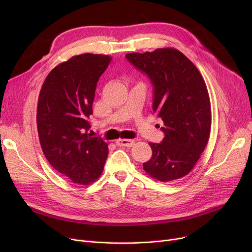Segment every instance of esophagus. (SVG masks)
<instances>
[{
  "label": "esophagus",
  "instance_id": "1",
  "mask_svg": "<svg viewBox=\"0 0 252 252\" xmlns=\"http://www.w3.org/2000/svg\"><path fill=\"white\" fill-rule=\"evenodd\" d=\"M115 144L117 146H124V147H131L135 145L134 140H129V139H118L116 140Z\"/></svg>",
  "mask_w": 252,
  "mask_h": 252
}]
</instances>
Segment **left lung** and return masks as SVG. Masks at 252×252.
Segmentation results:
<instances>
[{
    "mask_svg": "<svg viewBox=\"0 0 252 252\" xmlns=\"http://www.w3.org/2000/svg\"><path fill=\"white\" fill-rule=\"evenodd\" d=\"M126 59L146 73L154 88L153 110L163 126L161 143H149L151 178L170 182L188 175L208 143L211 108L204 79L193 62L174 48L128 53Z\"/></svg>",
    "mask_w": 252,
    "mask_h": 252,
    "instance_id": "obj_1",
    "label": "left lung"
}]
</instances>
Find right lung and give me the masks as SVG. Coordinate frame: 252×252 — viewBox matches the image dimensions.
I'll return each mask as SVG.
<instances>
[{
    "label": "right lung",
    "mask_w": 252,
    "mask_h": 252,
    "mask_svg": "<svg viewBox=\"0 0 252 252\" xmlns=\"http://www.w3.org/2000/svg\"><path fill=\"white\" fill-rule=\"evenodd\" d=\"M111 57L76 55L58 64L46 77L36 111L42 150L57 171L73 183L98 180L108 155V144L88 133L99 77Z\"/></svg>",
    "instance_id": "right-lung-1"
}]
</instances>
